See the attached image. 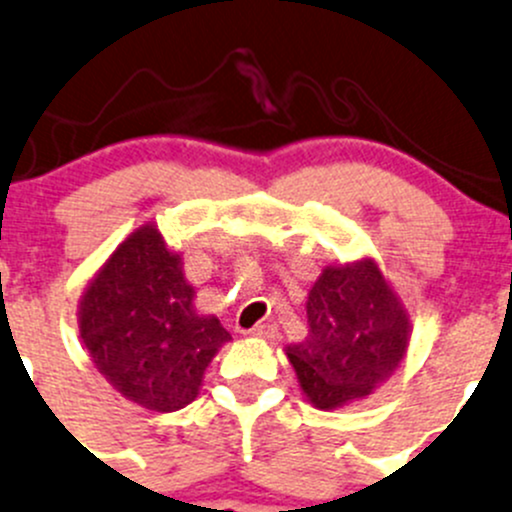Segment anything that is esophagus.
Here are the masks:
<instances>
[{
	"instance_id": "esophagus-1",
	"label": "esophagus",
	"mask_w": 512,
	"mask_h": 512,
	"mask_svg": "<svg viewBox=\"0 0 512 512\" xmlns=\"http://www.w3.org/2000/svg\"><path fill=\"white\" fill-rule=\"evenodd\" d=\"M274 333H277V328H274V326H270V324H260V326L250 328V331H247V336H252V338H267V341H270V338H274Z\"/></svg>"
}]
</instances>
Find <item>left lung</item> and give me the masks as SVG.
I'll return each instance as SVG.
<instances>
[{
	"label": "left lung",
	"mask_w": 512,
	"mask_h": 512,
	"mask_svg": "<svg viewBox=\"0 0 512 512\" xmlns=\"http://www.w3.org/2000/svg\"><path fill=\"white\" fill-rule=\"evenodd\" d=\"M306 316L309 336L289 346L287 358L319 410L370 395L407 351L410 321L370 260L324 270L309 292Z\"/></svg>",
	"instance_id": "obj_1"
}]
</instances>
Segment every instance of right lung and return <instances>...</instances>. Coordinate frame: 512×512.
Here are the masks:
<instances>
[{"mask_svg":"<svg viewBox=\"0 0 512 512\" xmlns=\"http://www.w3.org/2000/svg\"><path fill=\"white\" fill-rule=\"evenodd\" d=\"M181 257L144 225L112 252L80 301V336L127 400L176 412L196 400L203 370L230 333L193 311Z\"/></svg>","mask_w":512,"mask_h":512,"instance_id":"obj_1","label":"right lung"}]
</instances>
